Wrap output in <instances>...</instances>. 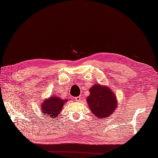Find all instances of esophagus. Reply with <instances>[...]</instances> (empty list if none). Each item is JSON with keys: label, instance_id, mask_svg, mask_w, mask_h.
<instances>
[{"label": "esophagus", "instance_id": "esophagus-1", "mask_svg": "<svg viewBox=\"0 0 158 158\" xmlns=\"http://www.w3.org/2000/svg\"><path fill=\"white\" fill-rule=\"evenodd\" d=\"M80 100H81V97H80V96H77V97H75V100H76L77 102L80 101Z\"/></svg>", "mask_w": 158, "mask_h": 158}]
</instances>
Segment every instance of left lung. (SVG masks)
Returning a JSON list of instances; mask_svg holds the SVG:
<instances>
[{"mask_svg": "<svg viewBox=\"0 0 158 158\" xmlns=\"http://www.w3.org/2000/svg\"><path fill=\"white\" fill-rule=\"evenodd\" d=\"M89 93L87 102L94 115L98 119L111 115L117 106V98L113 91L107 86L96 83L89 89Z\"/></svg>", "mask_w": 158, "mask_h": 158, "instance_id": "1", "label": "left lung"}]
</instances>
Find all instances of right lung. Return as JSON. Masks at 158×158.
<instances>
[{
    "mask_svg": "<svg viewBox=\"0 0 158 158\" xmlns=\"http://www.w3.org/2000/svg\"><path fill=\"white\" fill-rule=\"evenodd\" d=\"M68 100L60 98L58 96H51L48 99H45L41 105V112L48 118H56L60 115L63 108L64 104Z\"/></svg>",
    "mask_w": 158,
    "mask_h": 158,
    "instance_id": "1",
    "label": "right lung"
}]
</instances>
